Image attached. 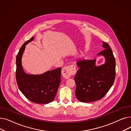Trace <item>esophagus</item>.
<instances>
[{"label":"esophagus","instance_id":"esophagus-1","mask_svg":"<svg viewBox=\"0 0 131 131\" xmlns=\"http://www.w3.org/2000/svg\"><path fill=\"white\" fill-rule=\"evenodd\" d=\"M77 72L76 68L74 65H70L64 67L61 71V74L63 77L66 79H69L72 75H74Z\"/></svg>","mask_w":131,"mask_h":131}]
</instances>
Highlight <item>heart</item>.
<instances>
[{
	"mask_svg": "<svg viewBox=\"0 0 131 131\" xmlns=\"http://www.w3.org/2000/svg\"><path fill=\"white\" fill-rule=\"evenodd\" d=\"M84 57V52L83 51H81L79 53V54H78V58H79V59H82Z\"/></svg>",
	"mask_w": 131,
	"mask_h": 131,
	"instance_id": "heart-1",
	"label": "heart"
}]
</instances>
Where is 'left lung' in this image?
Returning <instances> with one entry per match:
<instances>
[{"mask_svg":"<svg viewBox=\"0 0 131 131\" xmlns=\"http://www.w3.org/2000/svg\"><path fill=\"white\" fill-rule=\"evenodd\" d=\"M104 50L97 54L104 56L105 63L96 65L97 59L77 62L79 69L74 77L77 88L75 95L82 102H91L101 99L112 86L115 78V58L111 47L102 42Z\"/></svg>","mask_w":131,"mask_h":131,"instance_id":"1","label":"left lung"}]
</instances>
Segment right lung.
I'll list each match as a JSON object with an SVG mask.
<instances>
[{"instance_id":"add662e5","label":"right lung","mask_w":131,"mask_h":131,"mask_svg":"<svg viewBox=\"0 0 131 131\" xmlns=\"http://www.w3.org/2000/svg\"><path fill=\"white\" fill-rule=\"evenodd\" d=\"M34 37L20 47L16 56V79L19 90L25 97L36 104H47L52 102L57 94L61 81V67L39 75L26 73L22 65V57L25 46Z\"/></svg>"}]
</instances>
